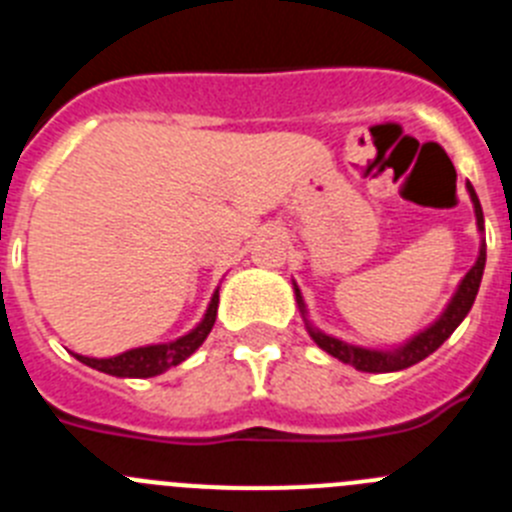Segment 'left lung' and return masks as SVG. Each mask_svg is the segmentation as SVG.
<instances>
[{"label":"left lung","mask_w":512,"mask_h":512,"mask_svg":"<svg viewBox=\"0 0 512 512\" xmlns=\"http://www.w3.org/2000/svg\"><path fill=\"white\" fill-rule=\"evenodd\" d=\"M467 192L469 200H472L474 207V217H477V230L482 235V241H479V253L477 261H474L472 269L464 274V279L459 282L456 292L451 295L449 305L443 307V312L433 320L428 328L418 330L415 336H410L408 341L397 343V346H387V348H369V346H356V343L341 341V338L330 336L325 330H320L318 325L312 323L307 318V305L302 300V292L297 287V282L292 279V289H295V300L297 307L302 312V320H305V328L310 333V338L323 348L325 354H330L333 359L343 361V364L354 366L359 372H369V374H390V372H402V369H408V366L418 364L423 361L425 356H431L438 346H441L446 338L454 333L456 328L461 325V320L467 318L469 310L474 305V297L479 292V282H482V274H485V261H487V246H485V215H482V205H479V197L474 192L472 184L467 182Z\"/></svg>","instance_id":"8db88e82"}]
</instances>
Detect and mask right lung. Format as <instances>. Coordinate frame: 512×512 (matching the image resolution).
Segmentation results:
<instances>
[{"instance_id":"1","label":"right lung","mask_w":512,"mask_h":512,"mask_svg":"<svg viewBox=\"0 0 512 512\" xmlns=\"http://www.w3.org/2000/svg\"><path fill=\"white\" fill-rule=\"evenodd\" d=\"M217 302H220V287L215 289V295H212L210 305H207L200 323L194 325L189 333L176 338V341L148 343V346L130 348V351H122V354L110 356V359H94V356H81V354H74V356L81 361V364L92 366V369H97V372L110 374V377H133V379L158 377V374L169 372L171 366L187 361L189 356H192L202 343H205V338L210 336L212 325H215Z\"/></svg>"}]
</instances>
